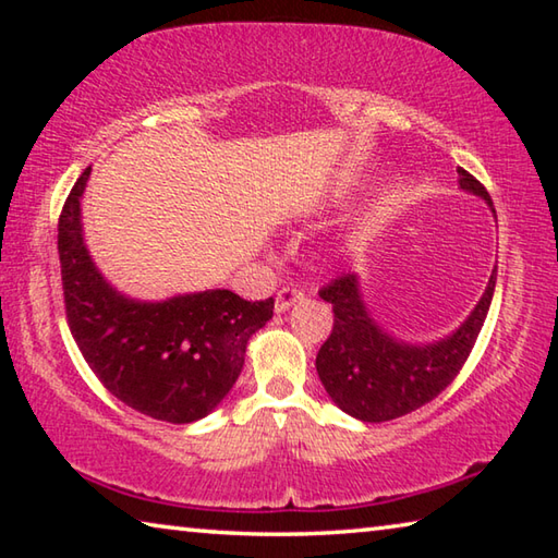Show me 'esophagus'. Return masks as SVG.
Here are the masks:
<instances>
[{
	"label": "esophagus",
	"instance_id": "1",
	"mask_svg": "<svg viewBox=\"0 0 558 558\" xmlns=\"http://www.w3.org/2000/svg\"><path fill=\"white\" fill-rule=\"evenodd\" d=\"M302 298H305V292H302L300 288H295V286L282 288L278 292V298H276V310H278V313H286L288 307L295 305V302H300Z\"/></svg>",
	"mask_w": 558,
	"mask_h": 558
}]
</instances>
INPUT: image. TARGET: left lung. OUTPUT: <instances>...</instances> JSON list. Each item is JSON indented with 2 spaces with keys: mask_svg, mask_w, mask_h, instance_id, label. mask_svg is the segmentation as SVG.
Listing matches in <instances>:
<instances>
[{
  "mask_svg": "<svg viewBox=\"0 0 558 558\" xmlns=\"http://www.w3.org/2000/svg\"><path fill=\"white\" fill-rule=\"evenodd\" d=\"M458 174L460 189L493 206L487 189L475 177L462 167ZM495 282L497 268L465 323L433 344H409L381 329L364 305L356 272L329 282L319 290V298L332 302L335 325L315 362L329 399L364 423L401 418L436 399L468 362L485 325Z\"/></svg>",
  "mask_w": 558,
  "mask_h": 558,
  "instance_id": "obj_1",
  "label": "left lung"
}]
</instances>
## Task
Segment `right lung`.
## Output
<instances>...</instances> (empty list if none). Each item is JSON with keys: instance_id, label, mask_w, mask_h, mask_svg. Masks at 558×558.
<instances>
[{"instance_id": "add662e5", "label": "right lung", "mask_w": 558, "mask_h": 558, "mask_svg": "<svg viewBox=\"0 0 558 558\" xmlns=\"http://www.w3.org/2000/svg\"><path fill=\"white\" fill-rule=\"evenodd\" d=\"M88 177L90 167L59 219L63 302L75 344L100 384L130 409L167 423L199 421L233 389L248 339L272 317L276 302H248L231 290L162 302L122 295L100 276L83 241Z\"/></svg>"}]
</instances>
